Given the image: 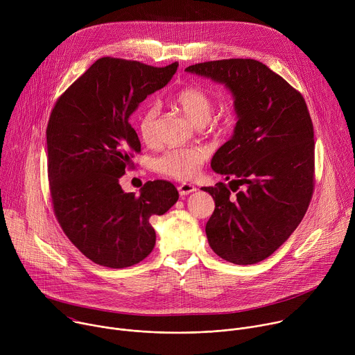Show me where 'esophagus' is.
Here are the masks:
<instances>
[{
  "instance_id": "34e87169",
  "label": "esophagus",
  "mask_w": 355,
  "mask_h": 355,
  "mask_svg": "<svg viewBox=\"0 0 355 355\" xmlns=\"http://www.w3.org/2000/svg\"><path fill=\"white\" fill-rule=\"evenodd\" d=\"M193 191H196V188H195L193 185H191V184L182 182V184L178 185V192H180V195H189V193L193 192Z\"/></svg>"
}]
</instances>
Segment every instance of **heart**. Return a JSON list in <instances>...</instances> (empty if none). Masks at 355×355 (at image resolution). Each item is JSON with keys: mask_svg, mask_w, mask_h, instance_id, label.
<instances>
[{"mask_svg": "<svg viewBox=\"0 0 355 355\" xmlns=\"http://www.w3.org/2000/svg\"><path fill=\"white\" fill-rule=\"evenodd\" d=\"M174 104L196 126H204L214 112L212 96L199 87H187L178 91L174 95ZM157 116V105L150 104L137 118V132L141 141L146 144H153L156 141ZM207 157L208 151L204 147L168 148L156 159V168L166 175L185 181L198 174Z\"/></svg>", "mask_w": 355, "mask_h": 355, "instance_id": "heart-1", "label": "heart"}]
</instances>
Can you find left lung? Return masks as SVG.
Here are the masks:
<instances>
[{
	"instance_id": "obj_1",
	"label": "left lung",
	"mask_w": 355,
	"mask_h": 355,
	"mask_svg": "<svg viewBox=\"0 0 355 355\" xmlns=\"http://www.w3.org/2000/svg\"><path fill=\"white\" fill-rule=\"evenodd\" d=\"M234 98V133L215 153L230 178L204 187L215 200L205 232L223 260L256 264L282 245L305 216L315 185L313 123L302 94L261 62L226 59L185 69ZM235 193L233 194L232 192Z\"/></svg>"
}]
</instances>
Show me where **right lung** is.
Segmentation results:
<instances>
[{
    "instance_id": "right-lung-1",
    "label": "right lung",
    "mask_w": 355,
    "mask_h": 355,
    "mask_svg": "<svg viewBox=\"0 0 355 355\" xmlns=\"http://www.w3.org/2000/svg\"><path fill=\"white\" fill-rule=\"evenodd\" d=\"M178 63L98 59L56 101L50 114L47 175L55 215L70 241L98 266L126 268L156 244L150 219L178 200L164 180L147 181L140 193L123 192L119 178L140 140L129 116L147 95L166 87Z\"/></svg>"
}]
</instances>
